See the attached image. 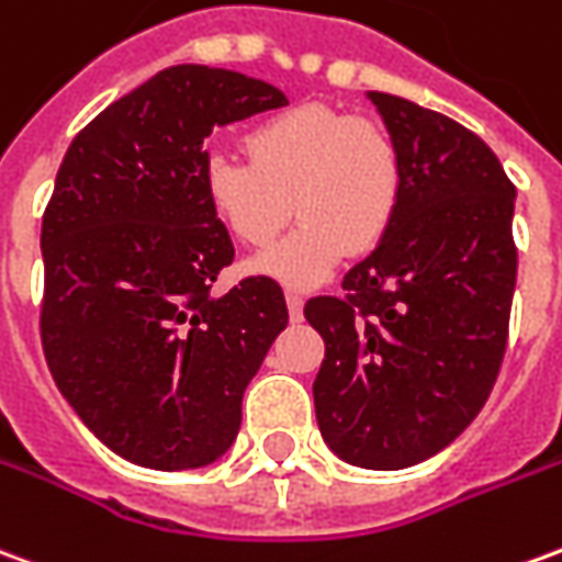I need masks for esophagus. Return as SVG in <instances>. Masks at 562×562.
Returning <instances> with one entry per match:
<instances>
[{
	"label": "esophagus",
	"instance_id": "esophagus-1",
	"mask_svg": "<svg viewBox=\"0 0 562 562\" xmlns=\"http://www.w3.org/2000/svg\"><path fill=\"white\" fill-rule=\"evenodd\" d=\"M285 304H289V316H292V322H301V316H304V297L297 292H285Z\"/></svg>",
	"mask_w": 562,
	"mask_h": 562
}]
</instances>
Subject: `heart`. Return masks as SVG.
<instances>
[{"label": "heart", "instance_id": "heart-1", "mask_svg": "<svg viewBox=\"0 0 562 562\" xmlns=\"http://www.w3.org/2000/svg\"><path fill=\"white\" fill-rule=\"evenodd\" d=\"M249 160L210 151L200 186L218 222L246 246L265 249L289 215L292 234L258 270L310 289L347 252L364 255L390 237L402 206V151L386 127L322 103H301L246 133Z\"/></svg>", "mask_w": 562, "mask_h": 562}]
</instances>
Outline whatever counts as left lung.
<instances>
[{
    "instance_id": "obj_1",
    "label": "left lung",
    "mask_w": 562,
    "mask_h": 562,
    "mask_svg": "<svg viewBox=\"0 0 562 562\" xmlns=\"http://www.w3.org/2000/svg\"><path fill=\"white\" fill-rule=\"evenodd\" d=\"M402 151L390 237L304 316L325 340L316 423L337 457L376 472L445 450L490 398L508 344L514 186L453 117L371 90Z\"/></svg>"
}]
</instances>
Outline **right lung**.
<instances>
[{
    "label": "right lung",
    "instance_id": "right-lung-1",
    "mask_svg": "<svg viewBox=\"0 0 562 562\" xmlns=\"http://www.w3.org/2000/svg\"><path fill=\"white\" fill-rule=\"evenodd\" d=\"M268 81L170 66L78 133L42 215V347L63 398L145 469L210 465L289 325L280 282L215 294L234 243L200 186L203 139L285 105Z\"/></svg>",
    "mask_w": 562,
    "mask_h": 562
}]
</instances>
